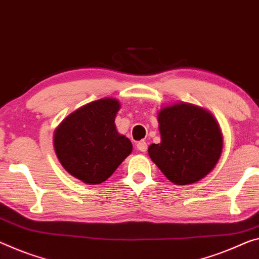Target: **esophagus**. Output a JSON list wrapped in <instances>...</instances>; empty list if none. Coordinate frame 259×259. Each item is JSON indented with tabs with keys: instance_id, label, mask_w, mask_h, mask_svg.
<instances>
[{
	"instance_id": "obj_1",
	"label": "esophagus",
	"mask_w": 259,
	"mask_h": 259,
	"mask_svg": "<svg viewBox=\"0 0 259 259\" xmlns=\"http://www.w3.org/2000/svg\"><path fill=\"white\" fill-rule=\"evenodd\" d=\"M137 148L140 150V152L146 153L147 152V148H148V146H147V142L146 141H139L137 143Z\"/></svg>"
}]
</instances>
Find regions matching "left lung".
Returning <instances> with one entry per match:
<instances>
[{
  "label": "left lung",
  "mask_w": 259,
  "mask_h": 259,
  "mask_svg": "<svg viewBox=\"0 0 259 259\" xmlns=\"http://www.w3.org/2000/svg\"><path fill=\"white\" fill-rule=\"evenodd\" d=\"M161 142L148 154L170 182L188 185L200 181L217 165L222 133L207 110L189 103L162 107L157 116Z\"/></svg>",
  "instance_id": "1"
}]
</instances>
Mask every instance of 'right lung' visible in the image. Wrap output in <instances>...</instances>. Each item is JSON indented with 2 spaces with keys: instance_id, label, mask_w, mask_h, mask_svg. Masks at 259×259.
Returning <instances> with one entry per match:
<instances>
[{
  "instance_id": "1",
  "label": "right lung",
  "mask_w": 259,
  "mask_h": 259,
  "mask_svg": "<svg viewBox=\"0 0 259 259\" xmlns=\"http://www.w3.org/2000/svg\"><path fill=\"white\" fill-rule=\"evenodd\" d=\"M120 104L103 98L79 107L54 132L55 154L65 170L85 184L105 182L132 153V142L117 132Z\"/></svg>"
}]
</instances>
